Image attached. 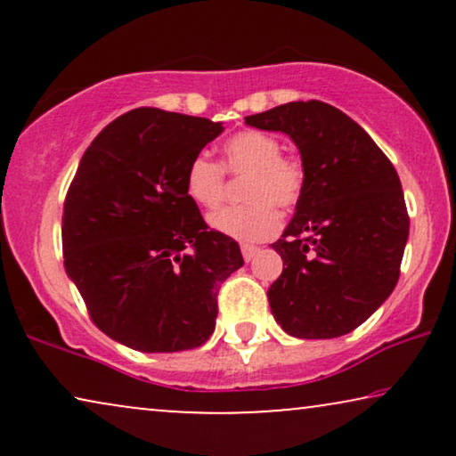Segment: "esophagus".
I'll return each instance as SVG.
<instances>
[{
    "instance_id": "obj_1",
    "label": "esophagus",
    "mask_w": 456,
    "mask_h": 456,
    "mask_svg": "<svg viewBox=\"0 0 456 456\" xmlns=\"http://www.w3.org/2000/svg\"><path fill=\"white\" fill-rule=\"evenodd\" d=\"M240 251H242V257H245V261H251V259L255 257V255L259 253V247H255V245H242Z\"/></svg>"
}]
</instances>
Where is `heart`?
<instances>
[{"label": "heart", "mask_w": 456, "mask_h": 456, "mask_svg": "<svg viewBox=\"0 0 456 456\" xmlns=\"http://www.w3.org/2000/svg\"><path fill=\"white\" fill-rule=\"evenodd\" d=\"M282 153L276 136L264 130H242L224 141V167L247 174L242 184L245 205L224 208L209 216V226L239 242H259L278 232L284 209L295 208L305 191V167ZM224 167L208 155H195L184 172V192L191 201L214 209L224 197Z\"/></svg>", "instance_id": "b5f03b06"}]
</instances>
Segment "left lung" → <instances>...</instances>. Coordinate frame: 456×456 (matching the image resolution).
<instances>
[{
	"label": "left lung",
	"mask_w": 456,
	"mask_h": 456,
	"mask_svg": "<svg viewBox=\"0 0 456 456\" xmlns=\"http://www.w3.org/2000/svg\"><path fill=\"white\" fill-rule=\"evenodd\" d=\"M284 133L305 167V191L272 248L284 265L267 290L272 315L295 338H336L395 290L409 216L395 166L371 136L323 102H290L247 116Z\"/></svg>",
	"instance_id": "1"
}]
</instances>
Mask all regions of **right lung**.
Here are the masks:
<instances>
[{
	"label": "right lung",
	"mask_w": 456,
	"mask_h": 456,
	"mask_svg": "<svg viewBox=\"0 0 456 456\" xmlns=\"http://www.w3.org/2000/svg\"><path fill=\"white\" fill-rule=\"evenodd\" d=\"M222 133L208 118L139 108L80 159L61 217L66 273L124 346L176 353L214 334L217 289L245 261L239 242L205 226L184 172Z\"/></svg>",
	"instance_id": "1"
}]
</instances>
